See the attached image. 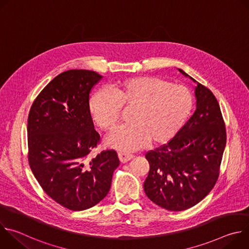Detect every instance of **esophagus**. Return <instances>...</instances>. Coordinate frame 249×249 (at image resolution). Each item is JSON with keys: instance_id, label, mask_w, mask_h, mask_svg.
I'll return each mask as SVG.
<instances>
[{"instance_id": "34e87169", "label": "esophagus", "mask_w": 249, "mask_h": 249, "mask_svg": "<svg viewBox=\"0 0 249 249\" xmlns=\"http://www.w3.org/2000/svg\"><path fill=\"white\" fill-rule=\"evenodd\" d=\"M118 158L122 163H125V162L131 160L134 158V156L132 154H128V153H118Z\"/></svg>"}]
</instances>
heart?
<instances>
[{"label":"heart","mask_w":249,"mask_h":249,"mask_svg":"<svg viewBox=\"0 0 249 249\" xmlns=\"http://www.w3.org/2000/svg\"><path fill=\"white\" fill-rule=\"evenodd\" d=\"M107 90H99L89 99V110L95 124L112 131L121 108L132 111L129 125L120 127L107 139L109 147L130 152L171 140L189 118L194 97L189 89L159 77H134L115 82Z\"/></svg>","instance_id":"b5f03b06"}]
</instances>
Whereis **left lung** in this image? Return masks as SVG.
<instances>
[{"label": "left lung", "instance_id": "obj_1", "mask_svg": "<svg viewBox=\"0 0 249 249\" xmlns=\"http://www.w3.org/2000/svg\"><path fill=\"white\" fill-rule=\"evenodd\" d=\"M195 94L197 108L190 119L173 139L145 156L150 163L145 193L168 211H184L198 204L220 176L226 124L211 89L198 83Z\"/></svg>", "mask_w": 249, "mask_h": 249}]
</instances>
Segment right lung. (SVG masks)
<instances>
[{
    "label": "right lung",
    "mask_w": 249,
    "mask_h": 249,
    "mask_svg": "<svg viewBox=\"0 0 249 249\" xmlns=\"http://www.w3.org/2000/svg\"><path fill=\"white\" fill-rule=\"evenodd\" d=\"M101 78L93 71H66L40 91L28 114L32 173L50 198L72 211L91 208L107 195L119 165L114 150L89 157L100 143L89 102Z\"/></svg>",
    "instance_id": "add662e5"
}]
</instances>
